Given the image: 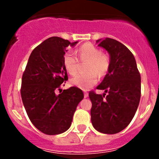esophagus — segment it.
<instances>
[{"mask_svg": "<svg viewBox=\"0 0 159 159\" xmlns=\"http://www.w3.org/2000/svg\"><path fill=\"white\" fill-rule=\"evenodd\" d=\"M84 98H88V97H89V94H88L87 92H84Z\"/></svg>", "mask_w": 159, "mask_h": 159, "instance_id": "obj_1", "label": "esophagus"}]
</instances>
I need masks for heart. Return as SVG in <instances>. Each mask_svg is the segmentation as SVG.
I'll list each match as a JSON object with an SVG mask.
<instances>
[{
  "instance_id": "1",
  "label": "heart",
  "mask_w": 159,
  "mask_h": 159,
  "mask_svg": "<svg viewBox=\"0 0 159 159\" xmlns=\"http://www.w3.org/2000/svg\"><path fill=\"white\" fill-rule=\"evenodd\" d=\"M78 57L81 62L88 61L85 68L87 73L75 75L70 78V83L82 90H89L97 84L98 75L103 77L108 72L111 67L110 56L106 53H102L94 44L85 43L78 48ZM78 59L72 52L66 53L64 56V67L70 75H74L78 71Z\"/></svg>"
}]
</instances>
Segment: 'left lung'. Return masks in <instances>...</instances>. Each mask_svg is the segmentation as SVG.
Returning a JSON list of instances; mask_svg holds the SVG:
<instances>
[{
	"label": "left lung",
	"mask_w": 159,
	"mask_h": 159,
	"mask_svg": "<svg viewBox=\"0 0 159 159\" xmlns=\"http://www.w3.org/2000/svg\"><path fill=\"white\" fill-rule=\"evenodd\" d=\"M108 52L111 67L97 89L90 91L92 103L91 120L93 127L104 134H116L125 129L139 107L141 98V76L135 59L127 47L112 38L96 41ZM107 94H106V93Z\"/></svg>",
	"instance_id": "obj_1"
}]
</instances>
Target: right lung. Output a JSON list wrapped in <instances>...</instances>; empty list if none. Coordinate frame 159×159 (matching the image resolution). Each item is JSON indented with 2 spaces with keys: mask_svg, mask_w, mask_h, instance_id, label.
Masks as SVG:
<instances>
[{
  "mask_svg": "<svg viewBox=\"0 0 159 159\" xmlns=\"http://www.w3.org/2000/svg\"><path fill=\"white\" fill-rule=\"evenodd\" d=\"M77 43L58 37L48 38L33 50L22 76L20 94L28 118L46 134H61L69 129L77 106L84 98L77 87L56 94L68 80L63 64L67 48Z\"/></svg>",
  "mask_w": 159,
  "mask_h": 159,
  "instance_id": "1",
  "label": "right lung"
}]
</instances>
